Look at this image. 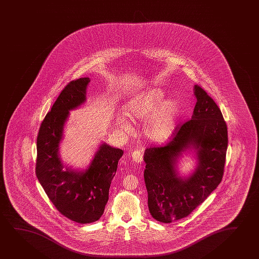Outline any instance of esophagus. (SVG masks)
<instances>
[{
	"label": "esophagus",
	"mask_w": 259,
	"mask_h": 259,
	"mask_svg": "<svg viewBox=\"0 0 259 259\" xmlns=\"http://www.w3.org/2000/svg\"><path fill=\"white\" fill-rule=\"evenodd\" d=\"M132 158H133V161L136 164H141L143 162V154L139 150H135L132 153Z\"/></svg>",
	"instance_id": "obj_1"
}]
</instances>
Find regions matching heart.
<instances>
[{"mask_svg": "<svg viewBox=\"0 0 259 259\" xmlns=\"http://www.w3.org/2000/svg\"><path fill=\"white\" fill-rule=\"evenodd\" d=\"M126 116L133 122H144L143 135L150 143L167 142L177 128L180 117V103L176 99H165L164 91L153 87L136 94L124 105ZM126 116L116 117L118 127L125 132L132 129L131 122Z\"/></svg>", "mask_w": 259, "mask_h": 259, "instance_id": "obj_1", "label": "heart"}]
</instances>
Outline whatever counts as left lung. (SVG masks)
<instances>
[{
	"instance_id": "obj_1",
	"label": "left lung",
	"mask_w": 259,
	"mask_h": 259,
	"mask_svg": "<svg viewBox=\"0 0 259 259\" xmlns=\"http://www.w3.org/2000/svg\"><path fill=\"white\" fill-rule=\"evenodd\" d=\"M195 108L191 119L176 128L172 141L144 152V180L150 214L169 224L186 218L221 183L228 146L227 125L213 99L199 85L193 88ZM188 153L196 158L187 175L179 161Z\"/></svg>"
}]
</instances>
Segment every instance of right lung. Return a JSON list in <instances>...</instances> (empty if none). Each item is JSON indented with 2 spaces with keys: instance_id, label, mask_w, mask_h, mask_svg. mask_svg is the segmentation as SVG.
<instances>
[{
  "instance_id": "add662e5",
  "label": "right lung",
  "mask_w": 259,
  "mask_h": 259,
  "mask_svg": "<svg viewBox=\"0 0 259 259\" xmlns=\"http://www.w3.org/2000/svg\"><path fill=\"white\" fill-rule=\"evenodd\" d=\"M89 77L69 82L42 121L38 134L36 177L45 193L66 218L79 224L99 220L109 200V191L124 151L102 143L85 168L65 165L60 143L69 111L87 102Z\"/></svg>"
}]
</instances>
